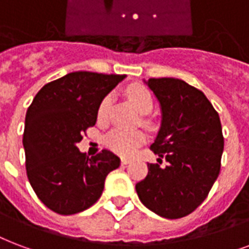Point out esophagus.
<instances>
[{"instance_id": "34e87169", "label": "esophagus", "mask_w": 249, "mask_h": 249, "mask_svg": "<svg viewBox=\"0 0 249 249\" xmlns=\"http://www.w3.org/2000/svg\"><path fill=\"white\" fill-rule=\"evenodd\" d=\"M130 162H131V160H130V159H127V158L121 159V164H122V165H127V164H130Z\"/></svg>"}]
</instances>
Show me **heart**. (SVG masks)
Instances as JSON below:
<instances>
[{
    "mask_svg": "<svg viewBox=\"0 0 249 249\" xmlns=\"http://www.w3.org/2000/svg\"><path fill=\"white\" fill-rule=\"evenodd\" d=\"M127 97L131 101L140 114H145L152 109V96L147 88L142 85H134L127 89ZM111 97L106 96L101 101L97 115L98 119H105L109 111ZM145 143V134L142 131H123V130H114L105 138V144L107 145L113 152L122 155V156H131L136 152L140 145Z\"/></svg>",
    "mask_w": 249,
    "mask_h": 249,
    "instance_id": "1",
    "label": "heart"
}]
</instances>
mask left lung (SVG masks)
<instances>
[{
    "label": "left lung",
    "instance_id": "obj_1",
    "mask_svg": "<svg viewBox=\"0 0 249 249\" xmlns=\"http://www.w3.org/2000/svg\"><path fill=\"white\" fill-rule=\"evenodd\" d=\"M144 82L158 98L161 124L151 144L158 161L135 186L138 197L155 214L178 219L205 201L220 171L224 139L215 109L202 91L173 77Z\"/></svg>",
    "mask_w": 249,
    "mask_h": 249
}]
</instances>
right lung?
<instances>
[{
  "mask_svg": "<svg viewBox=\"0 0 249 249\" xmlns=\"http://www.w3.org/2000/svg\"><path fill=\"white\" fill-rule=\"evenodd\" d=\"M126 74L78 71L46 84L26 113L23 147L34 192L50 210L72 215L89 209L121 160L104 149L88 158L77 143L97 121L101 101Z\"/></svg>",
  "mask_w": 249,
  "mask_h": 249,
  "instance_id": "right-lung-1",
  "label": "right lung"
}]
</instances>
